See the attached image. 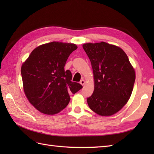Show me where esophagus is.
Returning a JSON list of instances; mask_svg holds the SVG:
<instances>
[{
	"mask_svg": "<svg viewBox=\"0 0 154 154\" xmlns=\"http://www.w3.org/2000/svg\"><path fill=\"white\" fill-rule=\"evenodd\" d=\"M80 83H81V85H82L83 86V85H85V81L84 79H82V80H81V81H80Z\"/></svg>",
	"mask_w": 154,
	"mask_h": 154,
	"instance_id": "1",
	"label": "esophagus"
}]
</instances>
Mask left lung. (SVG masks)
<instances>
[{"label":"left lung","mask_w":154,"mask_h":154,"mask_svg":"<svg viewBox=\"0 0 154 154\" xmlns=\"http://www.w3.org/2000/svg\"><path fill=\"white\" fill-rule=\"evenodd\" d=\"M83 48L93 68L94 91L87 99L90 109L102 116L119 112L132 93L136 73L122 48L104 42L86 43Z\"/></svg>","instance_id":"8db88e82"}]
</instances>
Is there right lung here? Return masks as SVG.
Returning a JSON list of instances; mask_svg holds the SVG:
<instances>
[{"label":"right lung","mask_w":154,"mask_h":154,"mask_svg":"<svg viewBox=\"0 0 154 154\" xmlns=\"http://www.w3.org/2000/svg\"><path fill=\"white\" fill-rule=\"evenodd\" d=\"M77 48L74 44L52 42L35 48L21 67L26 97L40 112L54 115L67 106L70 93L83 87L72 82V75L64 67L69 55Z\"/></svg>","instance_id":"right-lung-1"}]
</instances>
